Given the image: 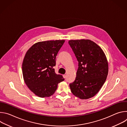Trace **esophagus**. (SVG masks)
<instances>
[{"label": "esophagus", "mask_w": 127, "mask_h": 127, "mask_svg": "<svg viewBox=\"0 0 127 127\" xmlns=\"http://www.w3.org/2000/svg\"><path fill=\"white\" fill-rule=\"evenodd\" d=\"M63 77H64V78H66V76H66V74H64V75H63Z\"/></svg>", "instance_id": "esophagus-1"}]
</instances>
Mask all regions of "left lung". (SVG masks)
<instances>
[{"mask_svg":"<svg viewBox=\"0 0 127 127\" xmlns=\"http://www.w3.org/2000/svg\"><path fill=\"white\" fill-rule=\"evenodd\" d=\"M68 43L78 62L75 80L69 84L71 91L80 99L91 98L99 92L108 74L105 54L89 40H70Z\"/></svg>","mask_w":127,"mask_h":127,"instance_id":"8db88e82","label":"left lung"}]
</instances>
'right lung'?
Here are the masks:
<instances>
[{
    "mask_svg": "<svg viewBox=\"0 0 127 127\" xmlns=\"http://www.w3.org/2000/svg\"><path fill=\"white\" fill-rule=\"evenodd\" d=\"M65 40L40 42L27 52L22 65L24 81L36 95L49 97L55 93L58 84L64 78L55 73L57 54Z\"/></svg>",
    "mask_w": 127,
    "mask_h": 127,
    "instance_id": "1",
    "label": "right lung"
}]
</instances>
